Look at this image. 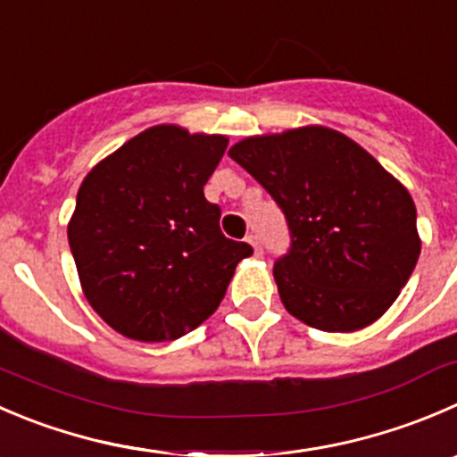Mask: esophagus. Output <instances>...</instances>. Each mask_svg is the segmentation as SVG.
Masks as SVG:
<instances>
[{
	"label": "esophagus",
	"mask_w": 457,
	"mask_h": 457,
	"mask_svg": "<svg viewBox=\"0 0 457 457\" xmlns=\"http://www.w3.org/2000/svg\"><path fill=\"white\" fill-rule=\"evenodd\" d=\"M247 243H250V245L254 247V254H256V256L263 254V247H261L259 234H250V237H247Z\"/></svg>",
	"instance_id": "34e87169"
}]
</instances>
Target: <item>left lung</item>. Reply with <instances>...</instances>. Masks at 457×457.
<instances>
[{
	"instance_id": "8db88e82",
	"label": "left lung",
	"mask_w": 457,
	"mask_h": 457,
	"mask_svg": "<svg viewBox=\"0 0 457 457\" xmlns=\"http://www.w3.org/2000/svg\"><path fill=\"white\" fill-rule=\"evenodd\" d=\"M229 158L286 216L290 250L274 263V281L287 312L326 332L378 321L420 256L418 214L404 185L326 127L252 136Z\"/></svg>"
}]
</instances>
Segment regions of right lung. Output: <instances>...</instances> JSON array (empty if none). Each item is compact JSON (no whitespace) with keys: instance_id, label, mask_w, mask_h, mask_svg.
<instances>
[{"instance_id":"right-lung-1","label":"right lung","mask_w":457,"mask_h":457,"mask_svg":"<svg viewBox=\"0 0 457 457\" xmlns=\"http://www.w3.org/2000/svg\"><path fill=\"white\" fill-rule=\"evenodd\" d=\"M225 147V136L158 125L79 185L71 254L84 296L120 335H187L219 308L238 261L252 254L220 232V207L203 194Z\"/></svg>"}]
</instances>
